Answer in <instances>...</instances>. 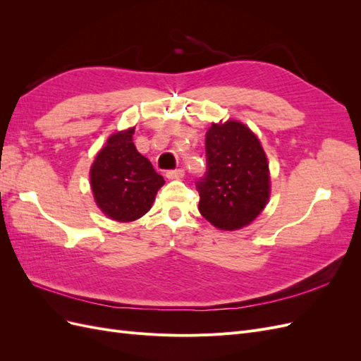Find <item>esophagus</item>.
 Listing matches in <instances>:
<instances>
[{"label": "esophagus", "instance_id": "34e87169", "mask_svg": "<svg viewBox=\"0 0 361 361\" xmlns=\"http://www.w3.org/2000/svg\"><path fill=\"white\" fill-rule=\"evenodd\" d=\"M183 174H185V171L182 169H176V170H169L166 176L169 179H180V178H183Z\"/></svg>", "mask_w": 361, "mask_h": 361}]
</instances>
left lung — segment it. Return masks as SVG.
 I'll return each mask as SVG.
<instances>
[{"label":"left lung","mask_w":361,"mask_h":361,"mask_svg":"<svg viewBox=\"0 0 361 361\" xmlns=\"http://www.w3.org/2000/svg\"><path fill=\"white\" fill-rule=\"evenodd\" d=\"M206 173L195 182L199 211L221 231H238L264 211L269 199L268 161L260 141L235 120L206 133Z\"/></svg>","instance_id":"obj_1"}]
</instances>
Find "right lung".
Instances as JSON below:
<instances>
[{"mask_svg":"<svg viewBox=\"0 0 361 361\" xmlns=\"http://www.w3.org/2000/svg\"><path fill=\"white\" fill-rule=\"evenodd\" d=\"M133 134L130 128L108 138L90 170L97 206L106 216L125 223L143 216L164 185L150 161L138 154Z\"/></svg>","mask_w":361,"mask_h":361,"instance_id":"add662e5","label":"right lung"}]
</instances>
